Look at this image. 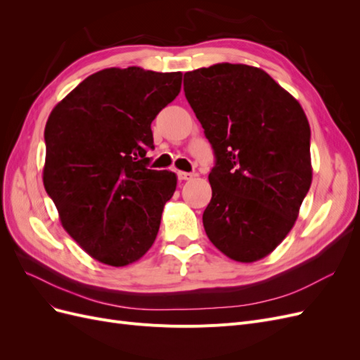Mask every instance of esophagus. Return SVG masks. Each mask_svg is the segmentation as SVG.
<instances>
[{
	"label": "esophagus",
	"instance_id": "obj_1",
	"mask_svg": "<svg viewBox=\"0 0 360 360\" xmlns=\"http://www.w3.org/2000/svg\"><path fill=\"white\" fill-rule=\"evenodd\" d=\"M177 177H179V180H191V179H193V174H192V172L179 171V172H177Z\"/></svg>",
	"mask_w": 360,
	"mask_h": 360
}]
</instances>
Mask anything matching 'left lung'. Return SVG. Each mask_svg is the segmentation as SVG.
<instances>
[{"instance_id":"1","label":"left lung","mask_w":360,"mask_h":360,"mask_svg":"<svg viewBox=\"0 0 360 360\" xmlns=\"http://www.w3.org/2000/svg\"><path fill=\"white\" fill-rule=\"evenodd\" d=\"M184 96L212 144L207 237L240 263L290 233L311 188V129L300 103L258 68L221 63L184 73Z\"/></svg>"}]
</instances>
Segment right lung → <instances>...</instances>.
Segmentation results:
<instances>
[{
    "label": "right lung",
    "mask_w": 360,
    "mask_h": 360,
    "mask_svg": "<svg viewBox=\"0 0 360 360\" xmlns=\"http://www.w3.org/2000/svg\"><path fill=\"white\" fill-rule=\"evenodd\" d=\"M181 72L141 68L90 75L53 108L43 184L61 225L86 254L122 267L155 243L176 174L148 169L151 122L176 99Z\"/></svg>",
    "instance_id": "add662e5"
}]
</instances>
